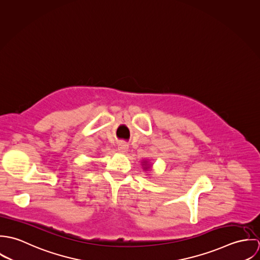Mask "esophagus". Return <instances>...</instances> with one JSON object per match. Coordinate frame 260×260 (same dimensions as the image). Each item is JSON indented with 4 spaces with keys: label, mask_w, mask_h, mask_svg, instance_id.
<instances>
[{
    "label": "esophagus",
    "mask_w": 260,
    "mask_h": 260,
    "mask_svg": "<svg viewBox=\"0 0 260 260\" xmlns=\"http://www.w3.org/2000/svg\"><path fill=\"white\" fill-rule=\"evenodd\" d=\"M118 150H119V152L125 154L128 151V145L126 143H120L118 145Z\"/></svg>",
    "instance_id": "1"
}]
</instances>
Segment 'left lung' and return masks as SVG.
I'll return each mask as SVG.
<instances>
[{
  "instance_id": "8db88e82",
  "label": "left lung",
  "mask_w": 260,
  "mask_h": 260,
  "mask_svg": "<svg viewBox=\"0 0 260 260\" xmlns=\"http://www.w3.org/2000/svg\"><path fill=\"white\" fill-rule=\"evenodd\" d=\"M141 165H142V168H143L144 171H150L151 165L149 164V162L147 160H143V161L141 162Z\"/></svg>"
}]
</instances>
